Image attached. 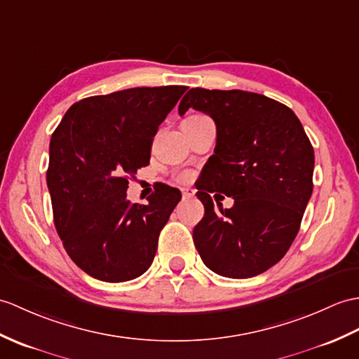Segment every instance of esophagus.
I'll use <instances>...</instances> for the list:
<instances>
[{
    "label": "esophagus",
    "instance_id": "obj_1",
    "mask_svg": "<svg viewBox=\"0 0 359 359\" xmlns=\"http://www.w3.org/2000/svg\"><path fill=\"white\" fill-rule=\"evenodd\" d=\"M182 196H183V198H191V197L194 196V189L183 188V189H182Z\"/></svg>",
    "mask_w": 359,
    "mask_h": 359
}]
</instances>
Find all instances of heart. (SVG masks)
I'll return each instance as SVG.
<instances>
[{"label": "heart", "instance_id": "obj_1", "mask_svg": "<svg viewBox=\"0 0 359 359\" xmlns=\"http://www.w3.org/2000/svg\"><path fill=\"white\" fill-rule=\"evenodd\" d=\"M189 179V174H182L180 176V180H183V182H187Z\"/></svg>", "mask_w": 359, "mask_h": 359}]
</instances>
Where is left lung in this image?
Masks as SVG:
<instances>
[{
    "mask_svg": "<svg viewBox=\"0 0 359 359\" xmlns=\"http://www.w3.org/2000/svg\"><path fill=\"white\" fill-rule=\"evenodd\" d=\"M188 108L210 114L217 127L197 193L205 215L194 245L212 272L255 277L277 264L298 234L313 189L312 144L289 107L251 91L191 88L179 114ZM210 192L232 196L235 206L215 213Z\"/></svg>",
    "mask_w": 359,
    "mask_h": 359,
    "instance_id": "8db88e82",
    "label": "left lung"
}]
</instances>
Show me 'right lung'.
Instances as JSON below:
<instances>
[{
  "label": "right lung",
  "instance_id": "1",
  "mask_svg": "<svg viewBox=\"0 0 359 359\" xmlns=\"http://www.w3.org/2000/svg\"><path fill=\"white\" fill-rule=\"evenodd\" d=\"M187 87H136L73 104L50 139L47 187L67 254L90 277L137 278L180 191L161 185L147 205L127 200L128 177L149 163L153 137Z\"/></svg>",
  "mask_w": 359,
  "mask_h": 359
}]
</instances>
